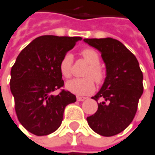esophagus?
<instances>
[{"mask_svg":"<svg viewBox=\"0 0 155 155\" xmlns=\"http://www.w3.org/2000/svg\"><path fill=\"white\" fill-rule=\"evenodd\" d=\"M76 99H77V101H79V102H81V101L85 100V99H86V97H82V96H77V97H76Z\"/></svg>","mask_w":155,"mask_h":155,"instance_id":"obj_1","label":"esophagus"}]
</instances>
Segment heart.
<instances>
[{
	"label": "heart",
	"instance_id": "1",
	"mask_svg": "<svg viewBox=\"0 0 155 155\" xmlns=\"http://www.w3.org/2000/svg\"><path fill=\"white\" fill-rule=\"evenodd\" d=\"M81 56L89 64L84 73V78H75L66 83L67 89L78 96L91 94L95 90V82L102 84L104 81L105 72L100 66V56L92 48H84L81 51ZM74 57L70 52L63 55L59 61V72L61 75L68 79L72 75Z\"/></svg>",
	"mask_w": 155,
	"mask_h": 155
}]
</instances>
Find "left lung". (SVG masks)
<instances>
[{
	"mask_svg": "<svg viewBox=\"0 0 155 155\" xmlns=\"http://www.w3.org/2000/svg\"><path fill=\"white\" fill-rule=\"evenodd\" d=\"M84 42L101 51L107 73L100 91L92 97L98 109L87 121L96 133L114 136L123 132L135 117L144 90L143 74L134 54L118 40L85 38Z\"/></svg>",
	"mask_w": 155,
	"mask_h": 155,
	"instance_id": "left-lung-1",
	"label": "left lung"
}]
</instances>
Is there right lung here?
I'll use <instances>...</instances> for the list:
<instances>
[{"instance_id": "1", "label": "right lung", "mask_w": 155, "mask_h": 155, "mask_svg": "<svg viewBox=\"0 0 155 155\" xmlns=\"http://www.w3.org/2000/svg\"><path fill=\"white\" fill-rule=\"evenodd\" d=\"M81 37L45 35L34 39L23 49L11 68L10 90L15 110L23 127L37 136L48 135L61 124L66 106L76 102V96L61 89L59 72L63 55L74 48Z\"/></svg>"}]
</instances>
